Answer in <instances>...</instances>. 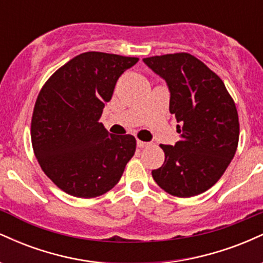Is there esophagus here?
Here are the masks:
<instances>
[{
    "instance_id": "1",
    "label": "esophagus",
    "mask_w": 263,
    "mask_h": 263,
    "mask_svg": "<svg viewBox=\"0 0 263 263\" xmlns=\"http://www.w3.org/2000/svg\"><path fill=\"white\" fill-rule=\"evenodd\" d=\"M148 144H149L148 142H143L141 140H137V147H138V148H144V147H147Z\"/></svg>"
}]
</instances>
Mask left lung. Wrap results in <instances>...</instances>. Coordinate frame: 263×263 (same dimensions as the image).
Listing matches in <instances>:
<instances>
[{
  "label": "left lung",
  "instance_id": "8db88e82",
  "mask_svg": "<svg viewBox=\"0 0 263 263\" xmlns=\"http://www.w3.org/2000/svg\"><path fill=\"white\" fill-rule=\"evenodd\" d=\"M144 64L167 83L170 111L180 141L161 144L164 163L152 177L164 192L190 198L211 188L234 158L240 125L235 102L222 80L189 53L149 57Z\"/></svg>",
  "mask_w": 263,
  "mask_h": 263
}]
</instances>
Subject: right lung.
<instances>
[{
	"instance_id": "1",
	"label": "right lung",
	"mask_w": 263,
	"mask_h": 263,
	"mask_svg": "<svg viewBox=\"0 0 263 263\" xmlns=\"http://www.w3.org/2000/svg\"><path fill=\"white\" fill-rule=\"evenodd\" d=\"M138 58L86 52L44 84L33 110L31 138L45 176L77 198L112 189L135 155L136 138L108 134L100 120L123 71Z\"/></svg>"
}]
</instances>
